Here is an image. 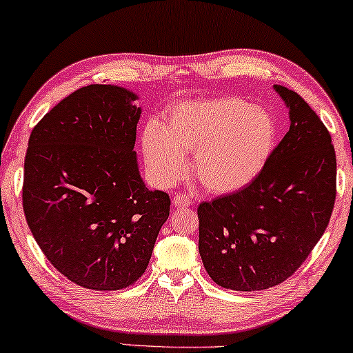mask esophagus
Wrapping results in <instances>:
<instances>
[{"label":"esophagus","mask_w":353,"mask_h":353,"mask_svg":"<svg viewBox=\"0 0 353 353\" xmlns=\"http://www.w3.org/2000/svg\"><path fill=\"white\" fill-rule=\"evenodd\" d=\"M173 205L178 207V209H186V207L191 205V199L188 196L175 194L173 196Z\"/></svg>","instance_id":"obj_1"}]
</instances>
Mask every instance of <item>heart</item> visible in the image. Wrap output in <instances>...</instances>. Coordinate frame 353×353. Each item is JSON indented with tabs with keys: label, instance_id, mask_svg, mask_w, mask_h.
<instances>
[{
	"label": "heart",
	"instance_id": "1",
	"mask_svg": "<svg viewBox=\"0 0 353 353\" xmlns=\"http://www.w3.org/2000/svg\"><path fill=\"white\" fill-rule=\"evenodd\" d=\"M276 125L268 112L239 98L186 103L172 109L165 128L149 125L144 157L159 181L173 183L194 154V176L216 194L254 181L272 156Z\"/></svg>",
	"mask_w": 353,
	"mask_h": 353
}]
</instances>
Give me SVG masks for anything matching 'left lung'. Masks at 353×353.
<instances>
[{
  "label": "left lung",
  "instance_id": "1",
  "mask_svg": "<svg viewBox=\"0 0 353 353\" xmlns=\"http://www.w3.org/2000/svg\"><path fill=\"white\" fill-rule=\"evenodd\" d=\"M291 127L267 165L241 190L201 202L199 254L209 276L233 291H262L301 268L336 201L331 134L296 91L274 85Z\"/></svg>",
  "mask_w": 353,
  "mask_h": 353
}]
</instances>
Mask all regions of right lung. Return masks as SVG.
<instances>
[{
  "label": "right lung",
  "mask_w": 353,
  "mask_h": 353,
  "mask_svg": "<svg viewBox=\"0 0 353 353\" xmlns=\"http://www.w3.org/2000/svg\"><path fill=\"white\" fill-rule=\"evenodd\" d=\"M137 94L88 85L32 130L22 205L41 252L72 283L119 291L146 272L170 197L139 176Z\"/></svg>",
  "instance_id": "right-lung-1"
}]
</instances>
